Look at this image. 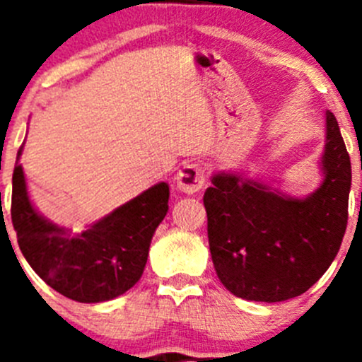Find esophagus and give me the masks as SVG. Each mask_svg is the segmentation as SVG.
<instances>
[{
	"instance_id": "34e87169",
	"label": "esophagus",
	"mask_w": 362,
	"mask_h": 362,
	"mask_svg": "<svg viewBox=\"0 0 362 362\" xmlns=\"http://www.w3.org/2000/svg\"><path fill=\"white\" fill-rule=\"evenodd\" d=\"M175 183L185 194H196L204 185V166L199 163H187L177 172Z\"/></svg>"
}]
</instances>
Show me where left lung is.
<instances>
[{
  "instance_id": "left-lung-1",
  "label": "left lung",
  "mask_w": 362,
  "mask_h": 362,
  "mask_svg": "<svg viewBox=\"0 0 362 362\" xmlns=\"http://www.w3.org/2000/svg\"><path fill=\"white\" fill-rule=\"evenodd\" d=\"M322 185L305 199L233 174H216L203 197L217 277L233 296L279 303L305 293L337 255L348 223L350 156L326 112Z\"/></svg>"
}]
</instances>
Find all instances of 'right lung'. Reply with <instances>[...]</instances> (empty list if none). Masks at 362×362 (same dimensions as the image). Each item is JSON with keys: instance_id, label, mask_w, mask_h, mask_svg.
I'll use <instances>...</instances> for the list:
<instances>
[{"instance_id": "1", "label": "right lung", "mask_w": 362, "mask_h": 362, "mask_svg": "<svg viewBox=\"0 0 362 362\" xmlns=\"http://www.w3.org/2000/svg\"><path fill=\"white\" fill-rule=\"evenodd\" d=\"M168 185H153L83 233H74L34 210L23 168L16 165L11 216L19 250L50 288L78 303H103L132 288L143 276L153 232L168 212Z\"/></svg>"}]
</instances>
